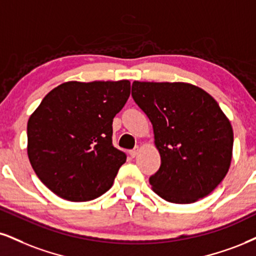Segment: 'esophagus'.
Wrapping results in <instances>:
<instances>
[{
	"label": "esophagus",
	"mask_w": 256,
	"mask_h": 256,
	"mask_svg": "<svg viewBox=\"0 0 256 256\" xmlns=\"http://www.w3.org/2000/svg\"><path fill=\"white\" fill-rule=\"evenodd\" d=\"M138 150H140V148H138V147H135V148H133V150H129V156H130L132 158H135V156H138Z\"/></svg>",
	"instance_id": "obj_1"
}]
</instances>
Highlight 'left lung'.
Here are the masks:
<instances>
[{
	"label": "left lung",
	"instance_id": "left-lung-1",
	"mask_svg": "<svg viewBox=\"0 0 256 256\" xmlns=\"http://www.w3.org/2000/svg\"><path fill=\"white\" fill-rule=\"evenodd\" d=\"M132 96L153 124L162 165L150 178L167 202L190 204L211 194L232 162L234 134L209 94L186 83L134 82Z\"/></svg>",
	"mask_w": 256,
	"mask_h": 256
}]
</instances>
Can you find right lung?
Returning <instances> with one entry per match:
<instances>
[{"instance_id": "obj_1", "label": "right lung", "mask_w": 256, "mask_h": 256, "mask_svg": "<svg viewBox=\"0 0 256 256\" xmlns=\"http://www.w3.org/2000/svg\"><path fill=\"white\" fill-rule=\"evenodd\" d=\"M129 94V80L68 82L47 94L32 114L28 158L56 196L88 202L112 188L127 159L112 144V120Z\"/></svg>"}]
</instances>
